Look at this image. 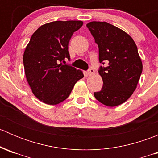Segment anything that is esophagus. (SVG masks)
I'll return each instance as SVG.
<instances>
[{
    "instance_id": "1",
    "label": "esophagus",
    "mask_w": 158,
    "mask_h": 158,
    "mask_svg": "<svg viewBox=\"0 0 158 158\" xmlns=\"http://www.w3.org/2000/svg\"><path fill=\"white\" fill-rule=\"evenodd\" d=\"M94 73H95V70L92 69V68H90V69H89L88 70V74H89V75L93 74Z\"/></svg>"
}]
</instances>
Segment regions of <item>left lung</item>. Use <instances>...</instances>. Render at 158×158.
<instances>
[{
  "instance_id": "obj_1",
  "label": "left lung",
  "mask_w": 158,
  "mask_h": 158,
  "mask_svg": "<svg viewBox=\"0 0 158 158\" xmlns=\"http://www.w3.org/2000/svg\"><path fill=\"white\" fill-rule=\"evenodd\" d=\"M86 27L98 47V73L103 80L101 91L94 92L103 105L114 107L125 102L136 89L142 73V63L131 37L107 22L92 21Z\"/></svg>"
}]
</instances>
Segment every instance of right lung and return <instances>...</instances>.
Masks as SVG:
<instances>
[{
    "instance_id": "add662e5",
    "label": "right lung",
    "mask_w": 158,
    "mask_h": 158,
    "mask_svg": "<svg viewBox=\"0 0 158 158\" xmlns=\"http://www.w3.org/2000/svg\"><path fill=\"white\" fill-rule=\"evenodd\" d=\"M81 20L53 21L40 27L23 53L27 80L33 95L43 102L57 105L69 97L74 85L84 77L80 70L66 63L68 45Z\"/></svg>"
}]
</instances>
